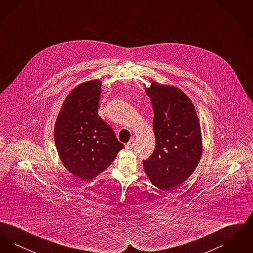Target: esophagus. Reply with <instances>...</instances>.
Wrapping results in <instances>:
<instances>
[{
  "label": "esophagus",
  "instance_id": "esophagus-1",
  "mask_svg": "<svg viewBox=\"0 0 253 253\" xmlns=\"http://www.w3.org/2000/svg\"><path fill=\"white\" fill-rule=\"evenodd\" d=\"M133 145H134V141H133V139H131L128 143H126V145H125V148H126L127 150H131L132 147H133Z\"/></svg>",
  "mask_w": 253,
  "mask_h": 253
}]
</instances>
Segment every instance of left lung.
Segmentation results:
<instances>
[{"label": "left lung", "instance_id": "8db88e82", "mask_svg": "<svg viewBox=\"0 0 253 253\" xmlns=\"http://www.w3.org/2000/svg\"><path fill=\"white\" fill-rule=\"evenodd\" d=\"M154 108L156 147L143 161L154 186L171 191L187 180L202 156V133L192 100L181 89L151 81L145 88Z\"/></svg>", "mask_w": 253, "mask_h": 253}]
</instances>
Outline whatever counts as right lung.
I'll return each mask as SVG.
<instances>
[{
  "label": "right lung",
  "mask_w": 253,
  "mask_h": 253,
  "mask_svg": "<svg viewBox=\"0 0 253 253\" xmlns=\"http://www.w3.org/2000/svg\"><path fill=\"white\" fill-rule=\"evenodd\" d=\"M100 87L98 80L77 85L65 97L54 128L62 165L84 181L104 171L124 147L97 115Z\"/></svg>",
  "instance_id": "add662e5"
}]
</instances>
